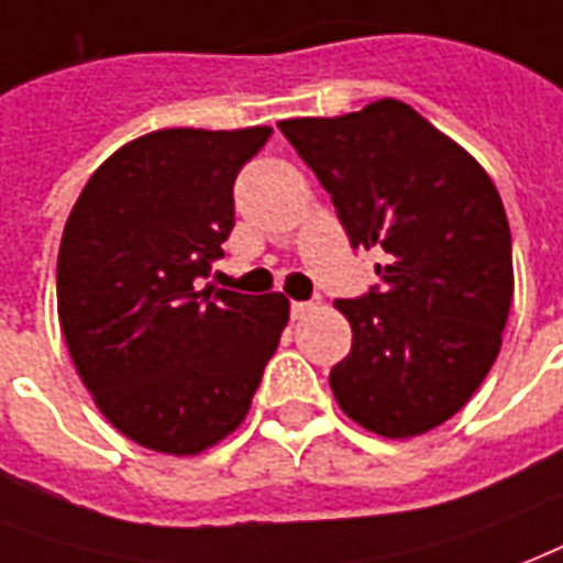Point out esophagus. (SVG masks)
Segmentation results:
<instances>
[{"instance_id":"34e87169","label":"esophagus","mask_w":563,"mask_h":563,"mask_svg":"<svg viewBox=\"0 0 563 563\" xmlns=\"http://www.w3.org/2000/svg\"><path fill=\"white\" fill-rule=\"evenodd\" d=\"M291 319H307L310 312L319 310V303H312V300H291Z\"/></svg>"}]
</instances>
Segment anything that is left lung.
I'll return each mask as SVG.
<instances>
[{"instance_id":"8db88e82","label":"left lung","mask_w":563,"mask_h":563,"mask_svg":"<svg viewBox=\"0 0 563 563\" xmlns=\"http://www.w3.org/2000/svg\"><path fill=\"white\" fill-rule=\"evenodd\" d=\"M277 126L330 195L351 247L386 253L380 286L336 300L354 339L330 389L375 434H424L470 401L501 349L514 260L499 191L398 100Z\"/></svg>"}]
</instances>
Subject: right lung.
Masks as SVG:
<instances>
[{"mask_svg": "<svg viewBox=\"0 0 563 563\" xmlns=\"http://www.w3.org/2000/svg\"><path fill=\"white\" fill-rule=\"evenodd\" d=\"M268 126L158 129L81 188L58 247V319L81 384L132 443L197 454L247 416L289 300L197 291L235 224L233 186Z\"/></svg>", "mask_w": 563, "mask_h": 563, "instance_id": "obj_1", "label": "right lung"}]
</instances>
